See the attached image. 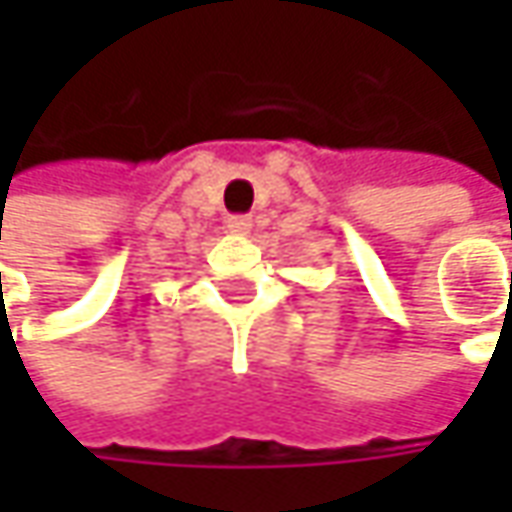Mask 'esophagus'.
I'll list each match as a JSON object with an SVG mask.
<instances>
[{
	"label": "esophagus",
	"mask_w": 512,
	"mask_h": 512,
	"mask_svg": "<svg viewBox=\"0 0 512 512\" xmlns=\"http://www.w3.org/2000/svg\"><path fill=\"white\" fill-rule=\"evenodd\" d=\"M227 230H230L233 236H247V233L253 230V219H250V216H230V219H227Z\"/></svg>",
	"instance_id": "esophagus-1"
}]
</instances>
